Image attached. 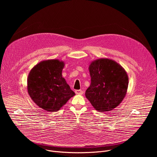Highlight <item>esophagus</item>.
<instances>
[{"mask_svg": "<svg viewBox=\"0 0 157 157\" xmlns=\"http://www.w3.org/2000/svg\"><path fill=\"white\" fill-rule=\"evenodd\" d=\"M75 93H76V94H80V95H81V94H82L83 92H82L81 90H76V91H75Z\"/></svg>", "mask_w": 157, "mask_h": 157, "instance_id": "obj_1", "label": "esophagus"}]
</instances>
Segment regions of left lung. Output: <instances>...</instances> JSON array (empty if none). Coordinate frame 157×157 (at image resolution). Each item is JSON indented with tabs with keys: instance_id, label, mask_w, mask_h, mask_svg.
<instances>
[{
	"instance_id": "1",
	"label": "left lung",
	"mask_w": 157,
	"mask_h": 157,
	"mask_svg": "<svg viewBox=\"0 0 157 157\" xmlns=\"http://www.w3.org/2000/svg\"><path fill=\"white\" fill-rule=\"evenodd\" d=\"M91 84L86 97L98 112H107L117 107L125 98L128 77L123 67L113 59L99 58L89 66Z\"/></svg>"
}]
</instances>
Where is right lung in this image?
Segmentation results:
<instances>
[{"label":"right lung","mask_w":157,"mask_h":157,"mask_svg":"<svg viewBox=\"0 0 157 157\" xmlns=\"http://www.w3.org/2000/svg\"><path fill=\"white\" fill-rule=\"evenodd\" d=\"M64 66V61L58 59L44 60L34 66L29 74V94L44 110L58 111L75 95L62 76Z\"/></svg>","instance_id":"1"}]
</instances>
